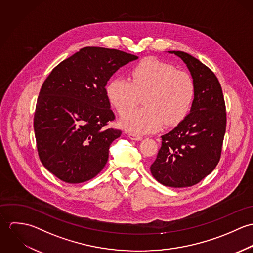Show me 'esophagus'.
Masks as SVG:
<instances>
[{
    "instance_id": "34e87169",
    "label": "esophagus",
    "mask_w": 253,
    "mask_h": 253,
    "mask_svg": "<svg viewBox=\"0 0 253 253\" xmlns=\"http://www.w3.org/2000/svg\"><path fill=\"white\" fill-rule=\"evenodd\" d=\"M128 137L131 140H136V141H139V140H141L143 138L141 135H137V134H134V133H128Z\"/></svg>"
}]
</instances>
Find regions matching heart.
<instances>
[{
	"mask_svg": "<svg viewBox=\"0 0 253 253\" xmlns=\"http://www.w3.org/2000/svg\"><path fill=\"white\" fill-rule=\"evenodd\" d=\"M106 94L122 116L134 108L143 96L144 107L124 117L121 125L134 133H149L164 123L175 126L187 117L195 96V84L188 73L155 58H145L131 69L129 80L112 79Z\"/></svg>",
	"mask_w": 253,
	"mask_h": 253,
	"instance_id": "heart-1",
	"label": "heart"
}]
</instances>
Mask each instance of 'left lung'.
Returning a JSON list of instances; mask_svg holds the SVG:
<instances>
[{"mask_svg":"<svg viewBox=\"0 0 253 253\" xmlns=\"http://www.w3.org/2000/svg\"><path fill=\"white\" fill-rule=\"evenodd\" d=\"M180 57L195 84L190 114L162 136V146L150 167L154 178L173 188L191 187L217 166L226 131V107L220 83L208 66L184 51Z\"/></svg>","mask_w":253,"mask_h":253,"instance_id":"1","label":"left lung"}]
</instances>
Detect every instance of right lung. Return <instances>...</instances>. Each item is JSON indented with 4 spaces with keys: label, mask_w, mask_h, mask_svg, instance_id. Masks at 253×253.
<instances>
[{
    "label": "right lung",
    "mask_w": 253,
    "mask_h": 253,
    "mask_svg": "<svg viewBox=\"0 0 253 253\" xmlns=\"http://www.w3.org/2000/svg\"><path fill=\"white\" fill-rule=\"evenodd\" d=\"M136 55L97 46L81 48L63 60L43 82L37 100L34 130L43 167L60 180L77 184L105 167L119 129L107 128L115 115L106 84Z\"/></svg>",
    "instance_id": "1"
}]
</instances>
